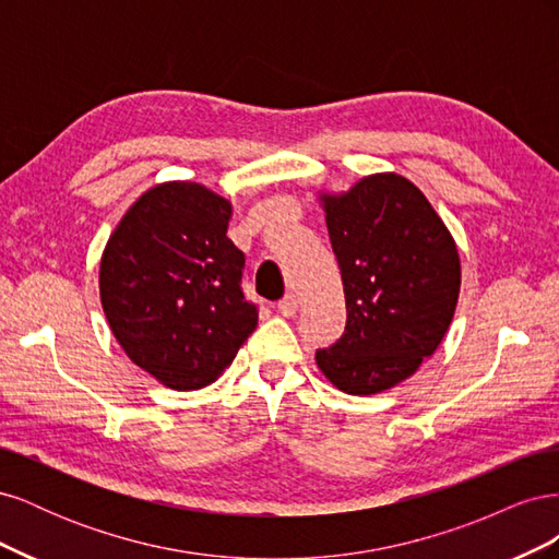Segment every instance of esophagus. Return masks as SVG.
Instances as JSON below:
<instances>
[{
	"label": "esophagus",
	"instance_id": "esophagus-1",
	"mask_svg": "<svg viewBox=\"0 0 559 559\" xmlns=\"http://www.w3.org/2000/svg\"><path fill=\"white\" fill-rule=\"evenodd\" d=\"M277 312L282 317H294L298 312V298L294 294H286L280 302H277Z\"/></svg>",
	"mask_w": 559,
	"mask_h": 559
}]
</instances>
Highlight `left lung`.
Wrapping results in <instances>:
<instances>
[{"label":"left lung","instance_id":"obj_1","mask_svg":"<svg viewBox=\"0 0 559 559\" xmlns=\"http://www.w3.org/2000/svg\"><path fill=\"white\" fill-rule=\"evenodd\" d=\"M341 265L347 324L317 349V366L345 394L368 396L411 378L450 329L460 298V251L431 202L396 173L321 193Z\"/></svg>","mask_w":559,"mask_h":559}]
</instances>
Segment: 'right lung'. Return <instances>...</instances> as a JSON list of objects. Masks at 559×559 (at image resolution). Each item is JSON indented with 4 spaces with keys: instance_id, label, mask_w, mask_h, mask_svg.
Returning a JSON list of instances; mask_svg holds the SVG:
<instances>
[{
    "instance_id": "1",
    "label": "right lung",
    "mask_w": 559,
    "mask_h": 559,
    "mask_svg": "<svg viewBox=\"0 0 559 559\" xmlns=\"http://www.w3.org/2000/svg\"><path fill=\"white\" fill-rule=\"evenodd\" d=\"M233 205L195 181L142 193L109 235L99 298L118 345L160 384H212L259 324L242 294Z\"/></svg>"
}]
</instances>
